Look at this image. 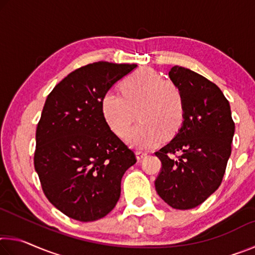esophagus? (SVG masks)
<instances>
[{
    "label": "esophagus",
    "instance_id": "esophagus-1",
    "mask_svg": "<svg viewBox=\"0 0 255 255\" xmlns=\"http://www.w3.org/2000/svg\"><path fill=\"white\" fill-rule=\"evenodd\" d=\"M146 156H147V153L143 152V150H137V152H136V157H137L138 161H140V159H143Z\"/></svg>",
    "mask_w": 255,
    "mask_h": 255
}]
</instances>
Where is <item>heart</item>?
Wrapping results in <instances>:
<instances>
[{
    "mask_svg": "<svg viewBox=\"0 0 255 255\" xmlns=\"http://www.w3.org/2000/svg\"><path fill=\"white\" fill-rule=\"evenodd\" d=\"M122 94L108 91L101 108L108 126L116 135L126 136L138 118L141 124L132 129L128 143L138 149L154 147L165 136L173 137L184 122L185 105L181 89L164 80L152 68H141L125 80Z\"/></svg>",
    "mask_w": 255,
    "mask_h": 255,
    "instance_id": "heart-1",
    "label": "heart"
}]
</instances>
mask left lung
I'll use <instances>...</instances> for the list:
<instances>
[{
  "mask_svg": "<svg viewBox=\"0 0 255 255\" xmlns=\"http://www.w3.org/2000/svg\"><path fill=\"white\" fill-rule=\"evenodd\" d=\"M169 76L183 93L185 115L173 139L155 152L162 163L155 189L172 208L192 209L221 185L235 124L230 102L213 82L181 66ZM176 152L180 157L171 156Z\"/></svg>",
  "mask_w": 255,
  "mask_h": 255,
  "instance_id": "1",
  "label": "left lung"
}]
</instances>
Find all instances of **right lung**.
<instances>
[{
  "label": "right lung",
  "instance_id": "right-lung-1",
  "mask_svg": "<svg viewBox=\"0 0 255 255\" xmlns=\"http://www.w3.org/2000/svg\"><path fill=\"white\" fill-rule=\"evenodd\" d=\"M135 64L98 62L77 68L46 99L36 130L34 169L42 191L70 218L94 222L115 208L135 153L111 130L101 102Z\"/></svg>",
  "mask_w": 255,
  "mask_h": 255
}]
</instances>
